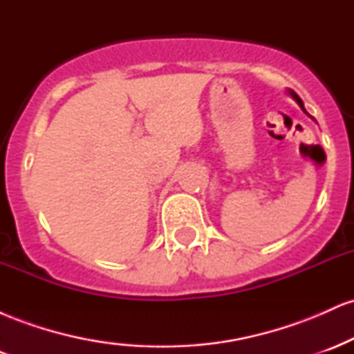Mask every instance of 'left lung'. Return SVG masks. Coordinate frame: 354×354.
<instances>
[{
  "label": "left lung",
  "instance_id": "left-lung-1",
  "mask_svg": "<svg viewBox=\"0 0 354 354\" xmlns=\"http://www.w3.org/2000/svg\"><path fill=\"white\" fill-rule=\"evenodd\" d=\"M291 93V96H293V98L296 100V103H298L299 104V106H301V109H303V111L304 113H306V109H304V106H303V101H301V98H299V96L298 95H296V93L295 91H290Z\"/></svg>",
  "mask_w": 354,
  "mask_h": 354
}]
</instances>
